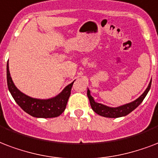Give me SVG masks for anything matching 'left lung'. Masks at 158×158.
<instances>
[{
    "label": "left lung",
    "mask_w": 158,
    "mask_h": 158,
    "mask_svg": "<svg viewBox=\"0 0 158 158\" xmlns=\"http://www.w3.org/2000/svg\"><path fill=\"white\" fill-rule=\"evenodd\" d=\"M151 84L152 80L150 81L148 86L146 89V90L144 91V93L136 100L132 101L129 103H126L124 105L116 107V108H111V107H108V106L103 105L102 103L95 102L94 98L90 94L89 89H88L87 95L88 98L89 99L91 108L96 114L100 115V116L105 117V118H119V117L126 116L128 114H130L131 112L133 111L137 107H138L139 104L143 101L144 98L146 97V95L148 94V93L149 89L151 88Z\"/></svg>",
    "instance_id": "left-lung-1"
}]
</instances>
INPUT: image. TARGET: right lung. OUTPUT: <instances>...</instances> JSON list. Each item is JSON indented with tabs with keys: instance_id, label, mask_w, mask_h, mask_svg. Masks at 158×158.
Here are the masks:
<instances>
[{
	"instance_id": "right-lung-1",
	"label": "right lung",
	"mask_w": 158,
	"mask_h": 158,
	"mask_svg": "<svg viewBox=\"0 0 158 158\" xmlns=\"http://www.w3.org/2000/svg\"><path fill=\"white\" fill-rule=\"evenodd\" d=\"M6 78L8 89L18 105L32 117L43 118H55L64 111L74 82L67 85L62 92L54 98L40 99L27 96L15 87L10 77L8 63L6 64Z\"/></svg>"
}]
</instances>
